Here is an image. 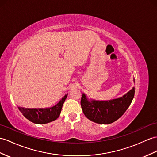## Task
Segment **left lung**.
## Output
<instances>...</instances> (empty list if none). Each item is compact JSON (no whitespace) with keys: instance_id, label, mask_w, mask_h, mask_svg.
I'll return each mask as SVG.
<instances>
[{"instance_id":"obj_1","label":"left lung","mask_w":157,"mask_h":157,"mask_svg":"<svg viewBox=\"0 0 157 157\" xmlns=\"http://www.w3.org/2000/svg\"><path fill=\"white\" fill-rule=\"evenodd\" d=\"M135 81V78H134ZM135 87L123 97L109 101L89 99L82 93L81 105L85 117L98 124H108L118 120L131 105L135 96Z\"/></svg>"}]
</instances>
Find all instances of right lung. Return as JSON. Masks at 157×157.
I'll return each mask as SVG.
<instances>
[{
  "label": "right lung",
  "mask_w": 157,
  "mask_h": 157,
  "mask_svg": "<svg viewBox=\"0 0 157 157\" xmlns=\"http://www.w3.org/2000/svg\"><path fill=\"white\" fill-rule=\"evenodd\" d=\"M65 94L55 106L43 109H25L18 107V109L25 118L34 124H47L57 119L60 115L63 105L67 97Z\"/></svg>",
  "instance_id": "1"
}]
</instances>
